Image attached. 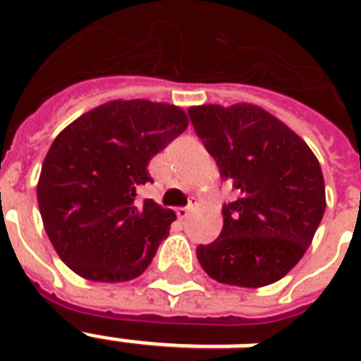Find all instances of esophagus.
I'll return each mask as SVG.
<instances>
[{"mask_svg":"<svg viewBox=\"0 0 361 361\" xmlns=\"http://www.w3.org/2000/svg\"><path fill=\"white\" fill-rule=\"evenodd\" d=\"M190 211H192V205H190V207H178V209H177L178 219H180V221H186V219L190 216Z\"/></svg>","mask_w":361,"mask_h":361,"instance_id":"1","label":"esophagus"}]
</instances>
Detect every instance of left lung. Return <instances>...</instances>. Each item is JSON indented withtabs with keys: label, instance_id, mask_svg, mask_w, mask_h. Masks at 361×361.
<instances>
[{
	"label": "left lung",
	"instance_id": "8db88e82",
	"mask_svg": "<svg viewBox=\"0 0 361 361\" xmlns=\"http://www.w3.org/2000/svg\"><path fill=\"white\" fill-rule=\"evenodd\" d=\"M221 175L242 197L222 207V232L197 261L226 286L264 287L302 259L325 211L318 158L264 108L202 104L188 110Z\"/></svg>",
	"mask_w": 361,
	"mask_h": 361
}]
</instances>
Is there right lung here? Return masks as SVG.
Here are the masks:
<instances>
[{
	"mask_svg": "<svg viewBox=\"0 0 361 361\" xmlns=\"http://www.w3.org/2000/svg\"><path fill=\"white\" fill-rule=\"evenodd\" d=\"M188 127L183 108L110 100L64 127L43 159L37 205L64 264L91 281L139 278L177 215L137 188L152 180L150 159Z\"/></svg>",
	"mask_w": 361,
	"mask_h": 361,
	"instance_id": "1",
	"label": "right lung"
}]
</instances>
